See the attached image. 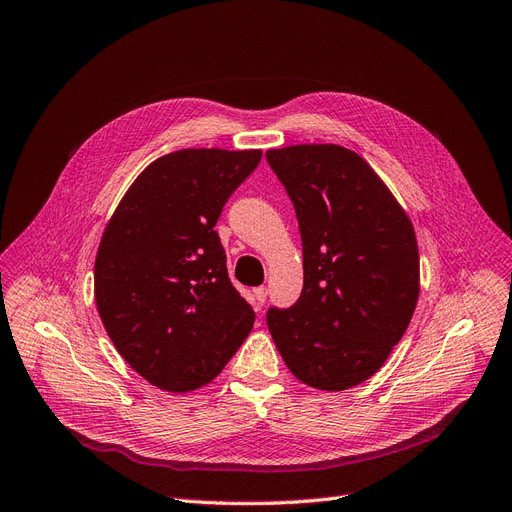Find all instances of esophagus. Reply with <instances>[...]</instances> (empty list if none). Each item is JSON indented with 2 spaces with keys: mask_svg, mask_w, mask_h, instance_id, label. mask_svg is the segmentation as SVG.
<instances>
[{
  "mask_svg": "<svg viewBox=\"0 0 512 512\" xmlns=\"http://www.w3.org/2000/svg\"><path fill=\"white\" fill-rule=\"evenodd\" d=\"M265 299H268V288H265V286L255 288V291H253V303H255V307H257V309H261V307H263Z\"/></svg>",
  "mask_w": 512,
  "mask_h": 512,
  "instance_id": "esophagus-1",
  "label": "esophagus"
}]
</instances>
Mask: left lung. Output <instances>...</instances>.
<instances>
[{"instance_id": "1", "label": "left lung", "mask_w": 512, "mask_h": 512, "mask_svg": "<svg viewBox=\"0 0 512 512\" xmlns=\"http://www.w3.org/2000/svg\"><path fill=\"white\" fill-rule=\"evenodd\" d=\"M295 207L303 291L270 307L288 370L322 391L360 385L404 337L418 299V244L404 209L372 167L337 144L268 150Z\"/></svg>"}]
</instances>
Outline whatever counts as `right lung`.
Masks as SVG:
<instances>
[{
  "label": "right lung",
  "mask_w": 512,
  "mask_h": 512,
  "mask_svg": "<svg viewBox=\"0 0 512 512\" xmlns=\"http://www.w3.org/2000/svg\"><path fill=\"white\" fill-rule=\"evenodd\" d=\"M261 150L186 148L150 163L102 234L96 305L123 360L184 393L224 370L255 322L234 288L215 224Z\"/></svg>",
  "instance_id": "obj_1"
}]
</instances>
